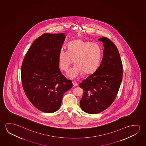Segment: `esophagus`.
Returning <instances> with one entry per match:
<instances>
[{
	"instance_id": "obj_1",
	"label": "esophagus",
	"mask_w": 146,
	"mask_h": 146,
	"mask_svg": "<svg viewBox=\"0 0 146 146\" xmlns=\"http://www.w3.org/2000/svg\"><path fill=\"white\" fill-rule=\"evenodd\" d=\"M72 83H73V86H77V84H78L75 81H72Z\"/></svg>"
}]
</instances>
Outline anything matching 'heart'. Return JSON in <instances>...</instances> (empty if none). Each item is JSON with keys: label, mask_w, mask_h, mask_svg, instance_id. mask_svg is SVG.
<instances>
[{"label": "heart", "mask_w": 146, "mask_h": 146, "mask_svg": "<svg viewBox=\"0 0 146 146\" xmlns=\"http://www.w3.org/2000/svg\"><path fill=\"white\" fill-rule=\"evenodd\" d=\"M102 56L100 45L96 43L77 39L70 42L68 50L61 48L58 52V65L62 70L67 72L74 62L75 64L68 74L70 78L79 76L82 73H92L99 67Z\"/></svg>", "instance_id": "1"}]
</instances>
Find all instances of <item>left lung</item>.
I'll list each match as a JSON object with an SVG mask.
<instances>
[{"label":"left lung","instance_id":"obj_1","mask_svg":"<svg viewBox=\"0 0 146 146\" xmlns=\"http://www.w3.org/2000/svg\"><path fill=\"white\" fill-rule=\"evenodd\" d=\"M103 44V58L96 71L79 84L83 90L80 105L84 112L95 114L110 106L116 97L122 79V64L118 50L109 39Z\"/></svg>","mask_w":146,"mask_h":146}]
</instances>
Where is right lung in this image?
Wrapping results in <instances>:
<instances>
[{"label": "right lung", "instance_id": "right-lung-1", "mask_svg": "<svg viewBox=\"0 0 146 146\" xmlns=\"http://www.w3.org/2000/svg\"><path fill=\"white\" fill-rule=\"evenodd\" d=\"M65 34H43L28 49L21 67L23 88L33 105L42 112L54 113L60 109L64 93L73 86L62 74L58 52Z\"/></svg>", "mask_w": 146, "mask_h": 146}]
</instances>
